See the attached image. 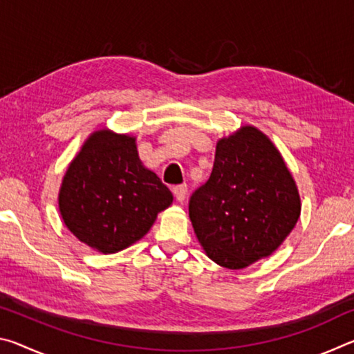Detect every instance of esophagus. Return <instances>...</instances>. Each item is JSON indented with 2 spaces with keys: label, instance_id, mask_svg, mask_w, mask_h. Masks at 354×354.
I'll return each mask as SVG.
<instances>
[{
  "label": "esophagus",
  "instance_id": "esophagus-1",
  "mask_svg": "<svg viewBox=\"0 0 354 354\" xmlns=\"http://www.w3.org/2000/svg\"><path fill=\"white\" fill-rule=\"evenodd\" d=\"M173 194H175L176 200H178L179 203L184 201L185 196H187V185H185V184L175 185V187H173Z\"/></svg>",
  "mask_w": 354,
  "mask_h": 354
}]
</instances>
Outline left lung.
Segmentation results:
<instances>
[{
  "mask_svg": "<svg viewBox=\"0 0 354 354\" xmlns=\"http://www.w3.org/2000/svg\"><path fill=\"white\" fill-rule=\"evenodd\" d=\"M299 212L298 187L283 156L251 124L218 139L211 176L189 201L192 226L206 256L231 270L277 251Z\"/></svg>",
  "mask_w": 354,
  "mask_h": 354,
  "instance_id": "left-lung-1",
  "label": "left lung"
}]
</instances>
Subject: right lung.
<instances>
[{"instance_id":"1","label":"right lung","mask_w":354,"mask_h":354,"mask_svg":"<svg viewBox=\"0 0 354 354\" xmlns=\"http://www.w3.org/2000/svg\"><path fill=\"white\" fill-rule=\"evenodd\" d=\"M136 140L106 127L93 131L62 178L64 223L98 253H118L140 241L173 203L169 187L143 165Z\"/></svg>"}]
</instances>
